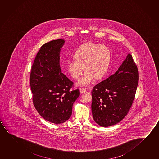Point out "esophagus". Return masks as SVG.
I'll list each match as a JSON object with an SVG mask.
<instances>
[{
    "mask_svg": "<svg viewBox=\"0 0 159 159\" xmlns=\"http://www.w3.org/2000/svg\"><path fill=\"white\" fill-rule=\"evenodd\" d=\"M86 91V89L85 88H80V92L81 93H85Z\"/></svg>",
    "mask_w": 159,
    "mask_h": 159,
    "instance_id": "1",
    "label": "esophagus"
}]
</instances>
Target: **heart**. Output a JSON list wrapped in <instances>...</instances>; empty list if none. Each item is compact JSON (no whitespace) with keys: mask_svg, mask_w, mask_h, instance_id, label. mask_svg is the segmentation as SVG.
<instances>
[{"mask_svg":"<svg viewBox=\"0 0 159 159\" xmlns=\"http://www.w3.org/2000/svg\"><path fill=\"white\" fill-rule=\"evenodd\" d=\"M111 59L109 49L104 45L86 43L79 47L75 54V58L67 63V69L71 77L78 80L83 73V77L79 84L86 86L93 82V78L100 79L107 71Z\"/></svg>","mask_w":159,"mask_h":159,"instance_id":"b5f03b06","label":"heart"}]
</instances>
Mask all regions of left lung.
I'll list each match as a JSON object with an SVG mask.
<instances>
[{"label": "left lung", "mask_w": 159, "mask_h": 159, "mask_svg": "<svg viewBox=\"0 0 159 159\" xmlns=\"http://www.w3.org/2000/svg\"><path fill=\"white\" fill-rule=\"evenodd\" d=\"M138 79V68L128 54L114 74L93 88L91 110L96 123L110 127L125 117L134 100Z\"/></svg>", "instance_id": "8db88e82"}]
</instances>
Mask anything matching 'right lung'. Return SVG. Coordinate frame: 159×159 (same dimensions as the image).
Wrapping results in <instances>:
<instances>
[{
    "mask_svg": "<svg viewBox=\"0 0 159 159\" xmlns=\"http://www.w3.org/2000/svg\"><path fill=\"white\" fill-rule=\"evenodd\" d=\"M64 43L58 39L42 46L30 76L34 107L44 120L54 124L70 117L73 105L80 95L78 89L71 90L73 82L61 73L59 54Z\"/></svg>",
    "mask_w": 159,
    "mask_h": 159,
    "instance_id": "1",
    "label": "right lung"
}]
</instances>
